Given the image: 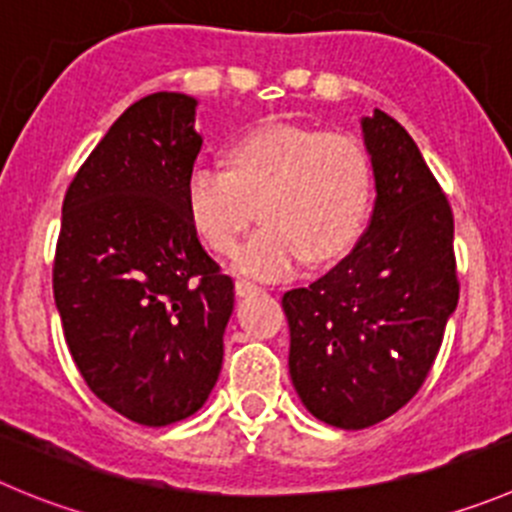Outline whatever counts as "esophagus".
I'll return each mask as SVG.
<instances>
[{"instance_id":"1","label":"esophagus","mask_w":512,"mask_h":512,"mask_svg":"<svg viewBox=\"0 0 512 512\" xmlns=\"http://www.w3.org/2000/svg\"><path fill=\"white\" fill-rule=\"evenodd\" d=\"M257 290H260V285H255V283H250V280H237V283H234V293L237 295H250V293H257Z\"/></svg>"}]
</instances>
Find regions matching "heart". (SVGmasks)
Segmentation results:
<instances>
[{
  "instance_id": "obj_1",
  "label": "heart",
  "mask_w": 512,
  "mask_h": 512,
  "mask_svg": "<svg viewBox=\"0 0 512 512\" xmlns=\"http://www.w3.org/2000/svg\"><path fill=\"white\" fill-rule=\"evenodd\" d=\"M374 199V166L346 131L272 123L227 151V171L199 164L186 179V212L209 250L232 255L260 209L265 227L237 255L257 278H283L351 247Z\"/></svg>"
}]
</instances>
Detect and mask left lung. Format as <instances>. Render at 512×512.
<instances>
[{
	"instance_id": "8db88e82",
	"label": "left lung",
	"mask_w": 512,
	"mask_h": 512,
	"mask_svg": "<svg viewBox=\"0 0 512 512\" xmlns=\"http://www.w3.org/2000/svg\"><path fill=\"white\" fill-rule=\"evenodd\" d=\"M369 227L308 288L283 295L290 376L313 417L364 429L399 412L432 371L460 298L447 194L401 123L374 111Z\"/></svg>"
}]
</instances>
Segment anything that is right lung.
<instances>
[{"mask_svg":"<svg viewBox=\"0 0 512 512\" xmlns=\"http://www.w3.org/2000/svg\"><path fill=\"white\" fill-rule=\"evenodd\" d=\"M197 100L151 93L121 113L62 199L52 293L88 389L146 427L191 417L217 384L232 278L186 212Z\"/></svg>","mask_w":512,"mask_h":512,"instance_id":"add662e5","label":"right lung"}]
</instances>
